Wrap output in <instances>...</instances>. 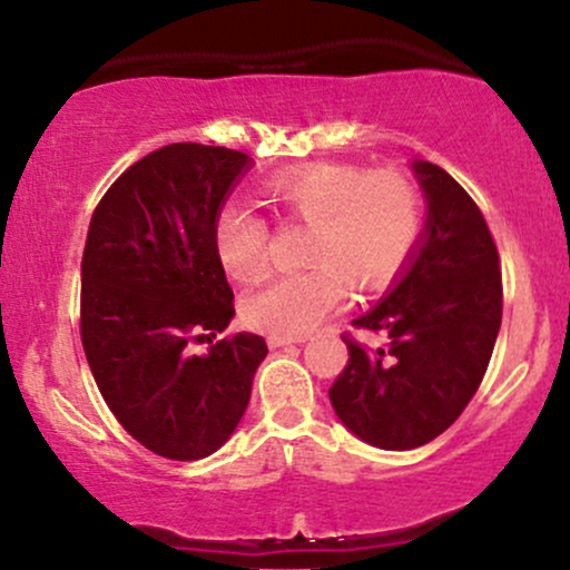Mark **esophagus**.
I'll return each mask as SVG.
<instances>
[{"label": "esophagus", "mask_w": 570, "mask_h": 570, "mask_svg": "<svg viewBox=\"0 0 570 570\" xmlns=\"http://www.w3.org/2000/svg\"><path fill=\"white\" fill-rule=\"evenodd\" d=\"M292 343H303V337H289V335H267V345L271 348H284V345Z\"/></svg>", "instance_id": "34e87169"}]
</instances>
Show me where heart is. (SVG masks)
<instances>
[{
  "label": "heart",
  "instance_id": "b5f03b06",
  "mask_svg": "<svg viewBox=\"0 0 570 570\" xmlns=\"http://www.w3.org/2000/svg\"><path fill=\"white\" fill-rule=\"evenodd\" d=\"M265 195L289 222L311 225L307 271L286 273L246 294L240 316L267 335H305L348 294L377 289L402 271L423 233V200L415 181L396 168L364 174L351 163H311L271 176ZM222 267L238 281L263 276L271 227L240 203L214 219Z\"/></svg>",
  "mask_w": 570,
  "mask_h": 570
}]
</instances>
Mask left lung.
<instances>
[{
  "instance_id": "left-lung-1",
  "label": "left lung",
  "mask_w": 570,
  "mask_h": 570,
  "mask_svg": "<svg viewBox=\"0 0 570 570\" xmlns=\"http://www.w3.org/2000/svg\"><path fill=\"white\" fill-rule=\"evenodd\" d=\"M429 222L407 276L356 318L389 337L367 348L343 332L348 362L332 383L340 421L383 450H412L458 421L485 377L501 330L499 248L480 206L444 168L415 160Z\"/></svg>"
}]
</instances>
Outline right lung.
<instances>
[{"mask_svg": "<svg viewBox=\"0 0 570 570\" xmlns=\"http://www.w3.org/2000/svg\"><path fill=\"white\" fill-rule=\"evenodd\" d=\"M248 155L168 144L115 179L82 252L80 337L94 381L122 429L155 455L198 461L244 415L267 345L227 335L233 289L214 219ZM189 342H208L193 354Z\"/></svg>", "mask_w": 570, "mask_h": 570, "instance_id": "add662e5", "label": "right lung"}]
</instances>
